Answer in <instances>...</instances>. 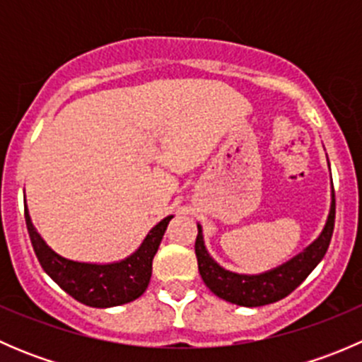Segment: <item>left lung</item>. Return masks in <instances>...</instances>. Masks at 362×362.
I'll return each instance as SVG.
<instances>
[{"label": "left lung", "mask_w": 362, "mask_h": 362, "mask_svg": "<svg viewBox=\"0 0 362 362\" xmlns=\"http://www.w3.org/2000/svg\"><path fill=\"white\" fill-rule=\"evenodd\" d=\"M334 214H337V204H334L333 189L329 217H327L326 228L320 233L319 238L305 252L291 259L289 262L272 269V272L261 273V275H238V273L221 268L204 249L202 226H198L194 250L196 257H198L199 275H202L203 282L206 284L211 293L226 299V301L235 303V305L262 306L280 301V299L293 293L326 255L331 236H333Z\"/></svg>", "instance_id": "1"}]
</instances>
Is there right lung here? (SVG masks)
I'll use <instances>...</instances> for the list:
<instances>
[{
    "label": "right lung",
    "mask_w": 362,
    "mask_h": 362,
    "mask_svg": "<svg viewBox=\"0 0 362 362\" xmlns=\"http://www.w3.org/2000/svg\"><path fill=\"white\" fill-rule=\"evenodd\" d=\"M24 217L33 250L47 275L76 301L94 308H110L134 301L145 293L151 282L152 259L173 215L152 228L133 255L112 264H89L61 257L33 228L28 206H24Z\"/></svg>",
    "instance_id": "right-lung-1"
}]
</instances>
